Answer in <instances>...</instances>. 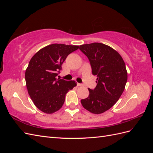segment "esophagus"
I'll return each instance as SVG.
<instances>
[{"instance_id": "esophagus-1", "label": "esophagus", "mask_w": 153, "mask_h": 153, "mask_svg": "<svg viewBox=\"0 0 153 153\" xmlns=\"http://www.w3.org/2000/svg\"><path fill=\"white\" fill-rule=\"evenodd\" d=\"M77 86L78 87H81V86H83V84H80V83H77Z\"/></svg>"}]
</instances>
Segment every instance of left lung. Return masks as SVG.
Listing matches in <instances>:
<instances>
[{"instance_id": "1", "label": "left lung", "mask_w": 153, "mask_h": 153, "mask_svg": "<svg viewBox=\"0 0 153 153\" xmlns=\"http://www.w3.org/2000/svg\"><path fill=\"white\" fill-rule=\"evenodd\" d=\"M79 49L89 59L97 85L88 89L89 95L81 100L84 108L100 114L110 109L119 100L126 85L128 73L120 54L108 45L93 43L80 45Z\"/></svg>"}]
</instances>
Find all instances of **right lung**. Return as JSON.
<instances>
[{"instance_id": "add662e5", "label": "right lung", "mask_w": 153, "mask_h": 153, "mask_svg": "<svg viewBox=\"0 0 153 153\" xmlns=\"http://www.w3.org/2000/svg\"><path fill=\"white\" fill-rule=\"evenodd\" d=\"M76 45L52 44L39 50L25 71L28 93L34 104L46 114L61 108L67 92L76 86L74 80L56 78L68 55L78 49Z\"/></svg>"}]
</instances>
